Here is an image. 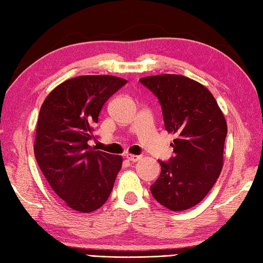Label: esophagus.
Wrapping results in <instances>:
<instances>
[{
	"mask_svg": "<svg viewBox=\"0 0 263 263\" xmlns=\"http://www.w3.org/2000/svg\"><path fill=\"white\" fill-rule=\"evenodd\" d=\"M126 158L129 161H133V162H135V161H137V160H140L141 159V156H135V155H126Z\"/></svg>",
	"mask_w": 263,
	"mask_h": 263,
	"instance_id": "1",
	"label": "esophagus"
}]
</instances>
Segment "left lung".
Returning <instances> with one entry per match:
<instances>
[{
    "instance_id": "left-lung-1",
    "label": "left lung",
    "mask_w": 263,
    "mask_h": 263,
    "mask_svg": "<svg viewBox=\"0 0 263 263\" xmlns=\"http://www.w3.org/2000/svg\"><path fill=\"white\" fill-rule=\"evenodd\" d=\"M158 101L165 129L175 135V156L159 160L151 185L155 199L171 211L197 205L215 184L223 166L227 122L209 89L191 79L162 74L140 79Z\"/></svg>"
}]
</instances>
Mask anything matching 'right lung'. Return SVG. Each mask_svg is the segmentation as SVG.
<instances>
[{"label": "right lung", "mask_w": 263, "mask_h": 263, "mask_svg": "<svg viewBox=\"0 0 263 263\" xmlns=\"http://www.w3.org/2000/svg\"><path fill=\"white\" fill-rule=\"evenodd\" d=\"M126 83L111 76L77 77L54 88L42 104L34 155L52 190L72 210L93 212L111 195L121 157L88 142L96 138L103 105Z\"/></svg>", "instance_id": "add662e5"}]
</instances>
